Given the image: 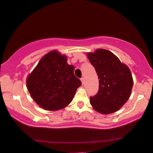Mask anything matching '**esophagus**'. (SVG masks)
<instances>
[{
	"label": "esophagus",
	"instance_id": "obj_1",
	"mask_svg": "<svg viewBox=\"0 0 153 153\" xmlns=\"http://www.w3.org/2000/svg\"><path fill=\"white\" fill-rule=\"evenodd\" d=\"M80 80H81V82H82V84H84V81H85L84 78H80Z\"/></svg>",
	"mask_w": 153,
	"mask_h": 153
}]
</instances>
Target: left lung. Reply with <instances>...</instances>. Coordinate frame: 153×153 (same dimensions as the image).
<instances>
[{
    "mask_svg": "<svg viewBox=\"0 0 153 153\" xmlns=\"http://www.w3.org/2000/svg\"><path fill=\"white\" fill-rule=\"evenodd\" d=\"M99 78L98 93L90 97L96 111L104 115L117 112L130 97L134 81L128 67L111 51L99 48L87 53Z\"/></svg>",
    "mask_w": 153,
    "mask_h": 153,
    "instance_id": "1",
    "label": "left lung"
}]
</instances>
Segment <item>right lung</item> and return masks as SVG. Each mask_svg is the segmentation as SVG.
Listing matches in <instances>:
<instances>
[{"instance_id":"1","label":"right lung","mask_w":153,"mask_h":153,"mask_svg":"<svg viewBox=\"0 0 153 153\" xmlns=\"http://www.w3.org/2000/svg\"><path fill=\"white\" fill-rule=\"evenodd\" d=\"M68 57L53 50L43 56L27 78L33 100L46 110H58L73 100L81 82L74 75Z\"/></svg>"}]
</instances>
